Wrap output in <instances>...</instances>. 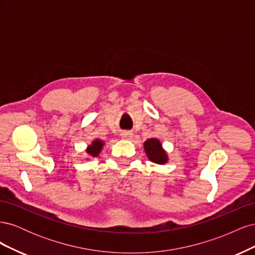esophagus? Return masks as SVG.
Masks as SVG:
<instances>
[{"mask_svg":"<svg viewBox=\"0 0 255 255\" xmlns=\"http://www.w3.org/2000/svg\"><path fill=\"white\" fill-rule=\"evenodd\" d=\"M121 137L123 138V139H132L133 137V133L129 132V130H126V132H122L121 133Z\"/></svg>","mask_w":255,"mask_h":255,"instance_id":"obj_1","label":"esophagus"}]
</instances>
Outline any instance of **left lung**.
Masks as SVG:
<instances>
[{"mask_svg":"<svg viewBox=\"0 0 255 255\" xmlns=\"http://www.w3.org/2000/svg\"><path fill=\"white\" fill-rule=\"evenodd\" d=\"M143 149L146 156L153 163L163 165L168 161L167 153L163 149V145H161L157 138H150V139L145 140L143 143Z\"/></svg>","mask_w":255,"mask_h":255,"instance_id":"obj_1","label":"left lung"}]
</instances>
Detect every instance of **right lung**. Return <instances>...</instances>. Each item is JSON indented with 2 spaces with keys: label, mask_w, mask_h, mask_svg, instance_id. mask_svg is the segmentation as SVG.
<instances>
[{
  "label": "right lung",
  "mask_w": 255,
  "mask_h": 255,
  "mask_svg": "<svg viewBox=\"0 0 255 255\" xmlns=\"http://www.w3.org/2000/svg\"><path fill=\"white\" fill-rule=\"evenodd\" d=\"M103 145H104L103 140L96 139V140L92 141V143L90 145H88V148L86 149V152L89 154L90 156L96 157V156L99 155L100 152H101Z\"/></svg>",
  "instance_id": "1"
}]
</instances>
